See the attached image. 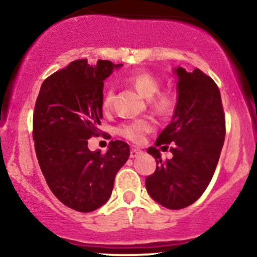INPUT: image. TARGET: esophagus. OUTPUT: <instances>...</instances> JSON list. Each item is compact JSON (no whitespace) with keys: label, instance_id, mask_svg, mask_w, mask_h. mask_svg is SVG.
Instances as JSON below:
<instances>
[{"label":"esophagus","instance_id":"esophagus-1","mask_svg":"<svg viewBox=\"0 0 257 257\" xmlns=\"http://www.w3.org/2000/svg\"><path fill=\"white\" fill-rule=\"evenodd\" d=\"M141 151L139 149H135V147H133L131 150V158H137L139 155H140Z\"/></svg>","mask_w":257,"mask_h":257}]
</instances>
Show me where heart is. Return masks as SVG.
Returning a JSON list of instances; mask_svg holds the SVG:
<instances>
[{
    "instance_id": "b5f03b06",
    "label": "heart",
    "mask_w": 257,
    "mask_h": 257,
    "mask_svg": "<svg viewBox=\"0 0 257 257\" xmlns=\"http://www.w3.org/2000/svg\"><path fill=\"white\" fill-rule=\"evenodd\" d=\"M126 82L143 98L151 100V106L153 110L157 111L158 113L167 114L173 110L175 99H174V96L170 93H162L158 94L155 98H153L159 91L161 82L152 73L146 71L134 72L126 77ZM112 100H113V90L108 88L105 91L104 98H102V108L104 110H108L111 107ZM153 128H155V123H153L152 119L140 118L120 124L118 128V134L125 138L126 140L133 141V143H141L144 140V137H145L147 133L152 132Z\"/></svg>"
}]
</instances>
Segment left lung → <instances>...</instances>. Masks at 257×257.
I'll return each instance as SVG.
<instances>
[{
	"label": "left lung",
	"mask_w": 257,
	"mask_h": 257,
	"mask_svg": "<svg viewBox=\"0 0 257 257\" xmlns=\"http://www.w3.org/2000/svg\"><path fill=\"white\" fill-rule=\"evenodd\" d=\"M178 78L172 122L147 152L157 169L147 176L146 190L164 208L178 210L196 202L213 178L225 140V114L220 90L200 70L175 67ZM172 145L173 157L163 162L157 146Z\"/></svg>",
	"instance_id": "8db88e82"
}]
</instances>
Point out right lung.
<instances>
[{"label":"right lung","instance_id":"right-lung-1","mask_svg":"<svg viewBox=\"0 0 257 257\" xmlns=\"http://www.w3.org/2000/svg\"><path fill=\"white\" fill-rule=\"evenodd\" d=\"M122 66L72 61L43 82L35 105V150L44 179L63 204L81 213L107 202L131 155L119 140L111 141L104 155L88 149V139L100 134L104 81Z\"/></svg>","mask_w":257,"mask_h":257}]
</instances>
